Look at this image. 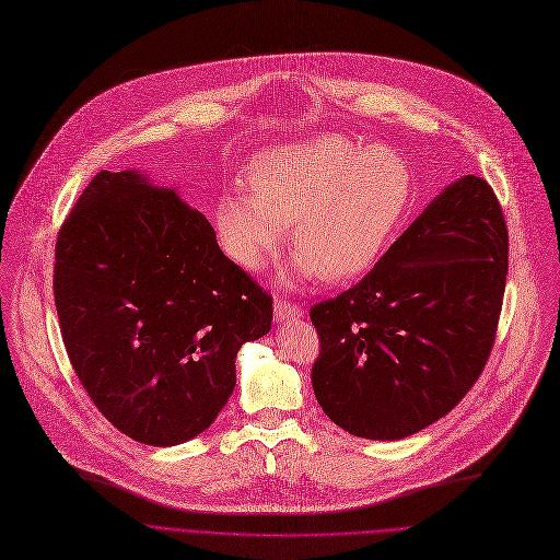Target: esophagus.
Returning a JSON list of instances; mask_svg holds the SVG:
<instances>
[{
    "label": "esophagus",
    "instance_id": "obj_1",
    "mask_svg": "<svg viewBox=\"0 0 560 560\" xmlns=\"http://www.w3.org/2000/svg\"><path fill=\"white\" fill-rule=\"evenodd\" d=\"M299 315H301V308L296 306V303H292V301H288V299H281V296L275 299V317H277L279 322L292 319V317H299Z\"/></svg>",
    "mask_w": 560,
    "mask_h": 560
}]
</instances>
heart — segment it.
<instances>
[{
    "label": "heart",
    "mask_w": 560,
    "mask_h": 560,
    "mask_svg": "<svg viewBox=\"0 0 560 560\" xmlns=\"http://www.w3.org/2000/svg\"><path fill=\"white\" fill-rule=\"evenodd\" d=\"M245 187L217 206L221 245L238 266L259 270L292 223L299 275L343 283L377 261L409 208L413 178L395 151L324 133L264 149Z\"/></svg>",
    "instance_id": "1"
}]
</instances>
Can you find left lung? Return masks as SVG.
<instances>
[{"label": "left lung", "mask_w": 560, "mask_h": 560, "mask_svg": "<svg viewBox=\"0 0 560 560\" xmlns=\"http://www.w3.org/2000/svg\"><path fill=\"white\" fill-rule=\"evenodd\" d=\"M510 232L491 185H448L375 264L315 303L313 388L324 413L366 440H401L444 418L491 354Z\"/></svg>", "instance_id": "left-lung-1"}]
</instances>
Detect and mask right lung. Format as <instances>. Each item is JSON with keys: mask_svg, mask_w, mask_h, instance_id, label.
I'll use <instances>...</instances> for the list:
<instances>
[{"mask_svg": "<svg viewBox=\"0 0 560 560\" xmlns=\"http://www.w3.org/2000/svg\"><path fill=\"white\" fill-rule=\"evenodd\" d=\"M56 308L71 366L118 431L172 446L234 390L236 352L272 324V296L214 228L138 172L93 176L56 241Z\"/></svg>", "mask_w": 560, "mask_h": 560, "instance_id": "add662e5", "label": "right lung"}]
</instances>
